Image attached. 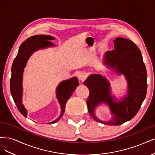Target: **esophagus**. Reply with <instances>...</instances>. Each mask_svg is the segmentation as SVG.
I'll return each instance as SVG.
<instances>
[{
  "instance_id": "esophagus-1",
  "label": "esophagus",
  "mask_w": 155,
  "mask_h": 155,
  "mask_svg": "<svg viewBox=\"0 0 155 155\" xmlns=\"http://www.w3.org/2000/svg\"><path fill=\"white\" fill-rule=\"evenodd\" d=\"M87 78V75L84 72H80L78 74V78L79 80L81 81H84Z\"/></svg>"
}]
</instances>
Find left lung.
Returning a JSON list of instances; mask_svg holds the SVG:
<instances>
[{
  "instance_id": "left-lung-1",
  "label": "left lung",
  "mask_w": 155,
  "mask_h": 155,
  "mask_svg": "<svg viewBox=\"0 0 155 155\" xmlns=\"http://www.w3.org/2000/svg\"><path fill=\"white\" fill-rule=\"evenodd\" d=\"M114 50L107 51L104 63L109 68L124 74L128 84L127 95L116 101L110 94V84L100 74H91L83 84L89 90L87 105L89 114L96 121L108 125H119L137 114L147 93V71L140 49L132 41L123 37L114 40ZM102 102L110 107L112 120L101 121L95 116V108Z\"/></svg>"
}]
</instances>
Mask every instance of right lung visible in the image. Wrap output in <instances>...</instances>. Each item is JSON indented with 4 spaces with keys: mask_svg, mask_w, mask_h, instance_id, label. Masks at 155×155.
<instances>
[{
    "mask_svg": "<svg viewBox=\"0 0 155 155\" xmlns=\"http://www.w3.org/2000/svg\"><path fill=\"white\" fill-rule=\"evenodd\" d=\"M54 39L53 37L45 35H36L29 37L21 44L16 58L13 61L10 79V91L18 110L26 118L27 117V110L22 103V82L24 68L26 67L28 59L34 51L41 48L54 46V45L50 41ZM78 85L79 82L76 77L59 83L56 89V96L61 108V112L58 119L49 123L50 124L57 122L61 118L68 100Z\"/></svg>",
    "mask_w": 155,
    "mask_h": 155,
    "instance_id": "1",
    "label": "right lung"
}]
</instances>
